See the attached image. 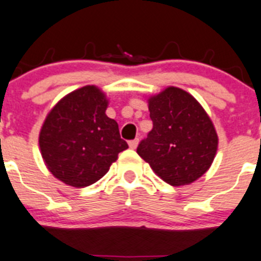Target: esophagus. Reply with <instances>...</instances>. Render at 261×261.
<instances>
[{
  "label": "esophagus",
  "instance_id": "esophagus-1",
  "mask_svg": "<svg viewBox=\"0 0 261 261\" xmlns=\"http://www.w3.org/2000/svg\"><path fill=\"white\" fill-rule=\"evenodd\" d=\"M138 142H139V139L138 138H136V139H133V141H129V147L132 149H136L137 148V146H138Z\"/></svg>",
  "mask_w": 261,
  "mask_h": 261
}]
</instances>
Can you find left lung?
<instances>
[{"instance_id": "left-lung-1", "label": "left lung", "mask_w": 261, "mask_h": 261, "mask_svg": "<svg viewBox=\"0 0 261 261\" xmlns=\"http://www.w3.org/2000/svg\"><path fill=\"white\" fill-rule=\"evenodd\" d=\"M153 128L137 153L172 187L189 185L210 170L218 148L215 125L185 90L169 86L147 99Z\"/></svg>"}]
</instances>
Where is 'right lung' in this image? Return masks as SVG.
<instances>
[{
    "mask_svg": "<svg viewBox=\"0 0 261 261\" xmlns=\"http://www.w3.org/2000/svg\"><path fill=\"white\" fill-rule=\"evenodd\" d=\"M108 105L105 92L87 85L62 97L46 115L39 133L40 153L46 169L64 184H94L128 148L118 123L105 114Z\"/></svg>",
    "mask_w": 261,
    "mask_h": 261,
    "instance_id": "obj_1",
    "label": "right lung"
}]
</instances>
